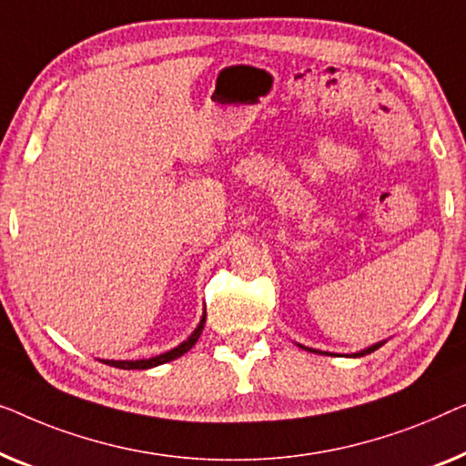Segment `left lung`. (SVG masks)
Instances as JSON below:
<instances>
[{"instance_id": "1", "label": "left lung", "mask_w": 466, "mask_h": 466, "mask_svg": "<svg viewBox=\"0 0 466 466\" xmlns=\"http://www.w3.org/2000/svg\"><path fill=\"white\" fill-rule=\"evenodd\" d=\"M386 342V339H384ZM384 342H376V344H371V346H367V349H363V350H359V352H352L350 357H365V355H370V352H373V350H378L380 346H382ZM299 349H304V350H308V352H317V355H329V352H323V350H317V349H308V346H301V344H298Z\"/></svg>"}]
</instances>
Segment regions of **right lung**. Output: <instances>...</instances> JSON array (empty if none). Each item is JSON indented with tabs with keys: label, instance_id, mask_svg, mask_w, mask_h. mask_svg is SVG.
Instances as JSON below:
<instances>
[{
	"label": "right lung",
	"instance_id": "1",
	"mask_svg": "<svg viewBox=\"0 0 466 466\" xmlns=\"http://www.w3.org/2000/svg\"><path fill=\"white\" fill-rule=\"evenodd\" d=\"M205 320H207V312H202V319H200L198 327H196V329L189 333L187 339H183L179 346H175V349L162 352V355H156L152 359H137V361H114V359H101V363L117 367V370H152V367H158L162 363L173 361V359H179L181 355H186V352L192 349L196 342H198L200 333H202V329H205Z\"/></svg>",
	"mask_w": 466,
	"mask_h": 466
}]
</instances>
